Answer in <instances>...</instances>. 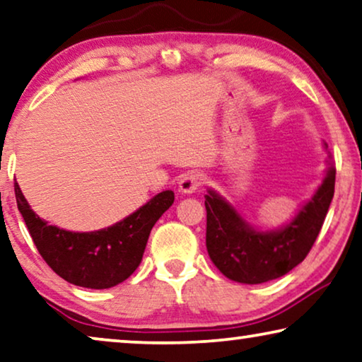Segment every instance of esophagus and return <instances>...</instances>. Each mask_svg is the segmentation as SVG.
Masks as SVG:
<instances>
[{
  "label": "esophagus",
  "mask_w": 362,
  "mask_h": 362,
  "mask_svg": "<svg viewBox=\"0 0 362 362\" xmlns=\"http://www.w3.org/2000/svg\"><path fill=\"white\" fill-rule=\"evenodd\" d=\"M203 182L204 177L202 174H198V172H190V174H185L182 177V180L179 182V190L182 193H193L203 185Z\"/></svg>",
  "instance_id": "obj_1"
}]
</instances>
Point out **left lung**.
Returning <instances> with one entry per match:
<instances>
[{
    "label": "left lung",
    "instance_id": "8db88e82",
    "mask_svg": "<svg viewBox=\"0 0 362 362\" xmlns=\"http://www.w3.org/2000/svg\"><path fill=\"white\" fill-rule=\"evenodd\" d=\"M328 170L322 185L296 218L278 230H255L240 214L209 190L206 206V249L224 276L237 283L260 284L289 273L307 257L319 235L333 193L335 163L328 156Z\"/></svg>",
    "mask_w": 362,
    "mask_h": 362
}]
</instances>
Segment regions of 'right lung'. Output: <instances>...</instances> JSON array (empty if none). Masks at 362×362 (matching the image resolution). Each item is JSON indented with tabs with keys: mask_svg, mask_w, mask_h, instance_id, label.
<instances>
[{
	"mask_svg": "<svg viewBox=\"0 0 362 362\" xmlns=\"http://www.w3.org/2000/svg\"><path fill=\"white\" fill-rule=\"evenodd\" d=\"M18 208L47 265L64 281L107 289L132 276L141 263L153 226L174 203V192H160L120 223L94 233H71L47 224L32 211L18 183Z\"/></svg>",
	"mask_w": 362,
	"mask_h": 362,
	"instance_id": "right-lung-1",
	"label": "right lung"
}]
</instances>
